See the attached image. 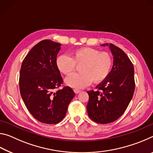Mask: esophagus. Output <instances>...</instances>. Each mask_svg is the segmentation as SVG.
Returning <instances> with one entry per match:
<instances>
[{"label": "esophagus", "instance_id": "esophagus-1", "mask_svg": "<svg viewBox=\"0 0 153 153\" xmlns=\"http://www.w3.org/2000/svg\"><path fill=\"white\" fill-rule=\"evenodd\" d=\"M74 92H75V93H76V94H78V93H79L80 92H81V90H79V89H76V88H75V89L74 90Z\"/></svg>", "mask_w": 153, "mask_h": 153}]
</instances>
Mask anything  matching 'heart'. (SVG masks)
Returning a JSON list of instances; mask_svg holds the SVG:
<instances>
[{"label": "heart", "mask_w": 153, "mask_h": 153, "mask_svg": "<svg viewBox=\"0 0 153 153\" xmlns=\"http://www.w3.org/2000/svg\"><path fill=\"white\" fill-rule=\"evenodd\" d=\"M56 67L64 75H69L80 65L81 73L71 74L65 79L67 86L83 88L93 82H102L110 74L113 60L110 53L90 47H82L72 52L71 57L61 55L56 60Z\"/></svg>", "instance_id": "1"}]
</instances>
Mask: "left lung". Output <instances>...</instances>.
Returning <instances> with one entry per match:
<instances>
[{"instance_id":"1","label":"left lung","mask_w":153,"mask_h":153,"mask_svg":"<svg viewBox=\"0 0 153 153\" xmlns=\"http://www.w3.org/2000/svg\"><path fill=\"white\" fill-rule=\"evenodd\" d=\"M109 46L113 56V65L107 79L88 91V116L94 122L106 124L113 122L125 112L132 98L135 81L132 63L126 54L113 44Z\"/></svg>"}]
</instances>
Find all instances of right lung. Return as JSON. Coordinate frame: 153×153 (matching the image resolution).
Instances as JSON below:
<instances>
[{"label":"right lung","mask_w":153,"mask_h":153,"mask_svg":"<svg viewBox=\"0 0 153 153\" xmlns=\"http://www.w3.org/2000/svg\"><path fill=\"white\" fill-rule=\"evenodd\" d=\"M61 45L50 40L40 41L27 53L20 69L22 99L33 117L44 123L63 120L75 96L69 86L55 92L63 83L56 64Z\"/></svg>","instance_id":"obj_1"}]
</instances>
